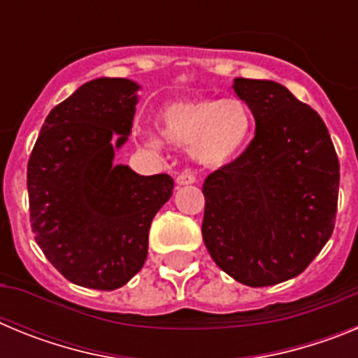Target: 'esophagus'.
<instances>
[{
  "mask_svg": "<svg viewBox=\"0 0 358 358\" xmlns=\"http://www.w3.org/2000/svg\"><path fill=\"white\" fill-rule=\"evenodd\" d=\"M177 185L182 186V185H194L195 181H197V176H195L194 172H189V170H185V172H181L179 176H177Z\"/></svg>",
  "mask_w": 358,
  "mask_h": 358,
  "instance_id": "obj_1",
  "label": "esophagus"
}]
</instances>
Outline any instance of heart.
<instances>
[{"label": "heart", "instance_id": "obj_1", "mask_svg": "<svg viewBox=\"0 0 358 358\" xmlns=\"http://www.w3.org/2000/svg\"><path fill=\"white\" fill-rule=\"evenodd\" d=\"M159 131L170 145L189 148L206 166H222L238 156L252 131V115L240 98H197L170 103L159 115ZM157 147V138H148Z\"/></svg>", "mask_w": 358, "mask_h": 358}]
</instances>
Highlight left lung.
<instances>
[{"instance_id":"8db88e82","label":"left lung","mask_w":358,"mask_h":358,"mask_svg":"<svg viewBox=\"0 0 358 358\" xmlns=\"http://www.w3.org/2000/svg\"><path fill=\"white\" fill-rule=\"evenodd\" d=\"M256 132L206 177L202 238L215 264L249 287L301 274L334 233L339 159L321 116L273 80L236 78Z\"/></svg>"}]
</instances>
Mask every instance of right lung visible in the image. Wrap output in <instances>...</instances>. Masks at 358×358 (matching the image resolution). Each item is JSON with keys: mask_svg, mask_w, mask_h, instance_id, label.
<instances>
[{"mask_svg": "<svg viewBox=\"0 0 358 358\" xmlns=\"http://www.w3.org/2000/svg\"><path fill=\"white\" fill-rule=\"evenodd\" d=\"M138 90L127 78L80 85L46 116L28 159L31 231L75 285L115 290L140 273L152 218L172 197L169 173L113 164L131 134Z\"/></svg>", "mask_w": 358, "mask_h": 358, "instance_id": "right-lung-1", "label": "right lung"}]
</instances>
